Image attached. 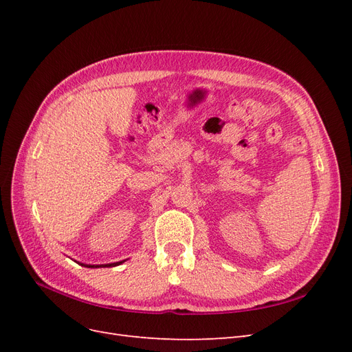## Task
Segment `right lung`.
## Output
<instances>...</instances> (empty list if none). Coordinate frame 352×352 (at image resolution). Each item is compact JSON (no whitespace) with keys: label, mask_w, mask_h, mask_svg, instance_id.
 <instances>
[{"label":"right lung","mask_w":352,"mask_h":352,"mask_svg":"<svg viewBox=\"0 0 352 352\" xmlns=\"http://www.w3.org/2000/svg\"><path fill=\"white\" fill-rule=\"evenodd\" d=\"M124 261V260H123ZM123 261H119V263H111V264H97V265H87V267H91V269H94V267H114V265H119V264H122ZM82 265H85V264H82Z\"/></svg>","instance_id":"obj_1"}]
</instances>
